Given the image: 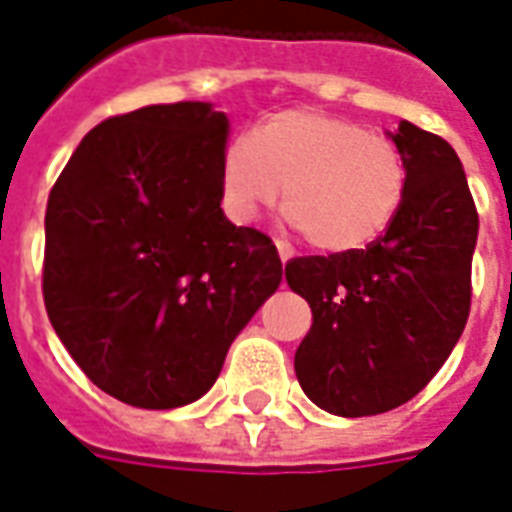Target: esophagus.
<instances>
[{
	"instance_id": "1",
	"label": "esophagus",
	"mask_w": 512,
	"mask_h": 512,
	"mask_svg": "<svg viewBox=\"0 0 512 512\" xmlns=\"http://www.w3.org/2000/svg\"><path fill=\"white\" fill-rule=\"evenodd\" d=\"M276 252H279V260H282V263H287V260H293V246L290 244H285V241H276Z\"/></svg>"
}]
</instances>
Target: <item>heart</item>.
<instances>
[{"label":"heart","mask_w":512,"mask_h":512,"mask_svg":"<svg viewBox=\"0 0 512 512\" xmlns=\"http://www.w3.org/2000/svg\"><path fill=\"white\" fill-rule=\"evenodd\" d=\"M285 187V219L323 252H355L391 227L407 192V162L361 121L287 108L227 140L219 168L225 211L252 219Z\"/></svg>","instance_id":"1"}]
</instances>
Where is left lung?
Returning a JSON list of instances; mask_svg holds the SVG:
<instances>
[{
  "label": "left lung",
  "instance_id": "1",
  "mask_svg": "<svg viewBox=\"0 0 512 512\" xmlns=\"http://www.w3.org/2000/svg\"><path fill=\"white\" fill-rule=\"evenodd\" d=\"M388 138L407 162V192L385 236L285 268L290 290L312 306L295 377L339 418L396 410L423 391L469 317L478 211L461 160L410 121Z\"/></svg>",
  "mask_w": 512,
  "mask_h": 512
}]
</instances>
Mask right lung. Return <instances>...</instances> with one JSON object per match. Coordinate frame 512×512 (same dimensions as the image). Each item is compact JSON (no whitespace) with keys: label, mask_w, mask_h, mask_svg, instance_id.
I'll return each mask as SVG.
<instances>
[{"label":"right lung","mask_w":512,"mask_h":512,"mask_svg":"<svg viewBox=\"0 0 512 512\" xmlns=\"http://www.w3.org/2000/svg\"><path fill=\"white\" fill-rule=\"evenodd\" d=\"M230 121L211 102L97 124L45 208L43 295L73 361L140 410L198 401L282 282L271 238L222 211Z\"/></svg>","instance_id":"add662e5"}]
</instances>
